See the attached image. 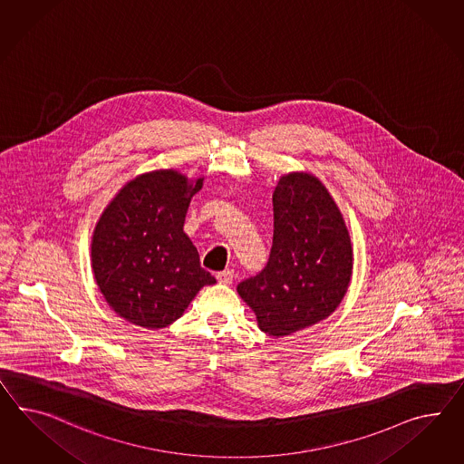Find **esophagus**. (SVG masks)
Here are the masks:
<instances>
[{
	"mask_svg": "<svg viewBox=\"0 0 464 464\" xmlns=\"http://www.w3.org/2000/svg\"><path fill=\"white\" fill-rule=\"evenodd\" d=\"M216 278H218L219 284L229 285V284H233V280H235V270H229V268H227V270H223V272H218Z\"/></svg>",
	"mask_w": 464,
	"mask_h": 464,
	"instance_id": "34e87169",
	"label": "esophagus"
}]
</instances>
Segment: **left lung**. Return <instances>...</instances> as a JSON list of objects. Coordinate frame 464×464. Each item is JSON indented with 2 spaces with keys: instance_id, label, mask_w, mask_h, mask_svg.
I'll use <instances>...</instances> for the list:
<instances>
[{
  "instance_id": "left-lung-1",
  "label": "left lung",
  "mask_w": 464,
  "mask_h": 464,
  "mask_svg": "<svg viewBox=\"0 0 464 464\" xmlns=\"http://www.w3.org/2000/svg\"><path fill=\"white\" fill-rule=\"evenodd\" d=\"M353 250L338 206L309 174H288L274 192V243L264 270L238 294L270 336H288L334 313L350 285Z\"/></svg>"
}]
</instances>
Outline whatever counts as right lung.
<instances>
[{
	"label": "right lung",
	"instance_id": "obj_1",
	"mask_svg": "<svg viewBox=\"0 0 464 464\" xmlns=\"http://www.w3.org/2000/svg\"><path fill=\"white\" fill-rule=\"evenodd\" d=\"M188 184L174 170H157L126 184L96 226L91 256L96 282L114 313L137 326H169L204 285L216 284L200 266L184 233Z\"/></svg>",
	"mask_w": 464,
	"mask_h": 464
}]
</instances>
